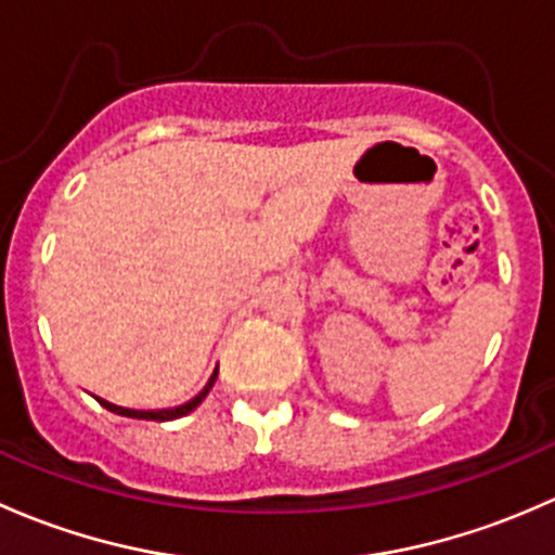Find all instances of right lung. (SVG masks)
<instances>
[{
    "mask_svg": "<svg viewBox=\"0 0 555 555\" xmlns=\"http://www.w3.org/2000/svg\"><path fill=\"white\" fill-rule=\"evenodd\" d=\"M215 382H217V371L211 373L209 384H206L204 389H201L198 395L193 397V400H188V402H184V405H177V408H164V411H133V408H120V405H112V402L102 400V397H96V400L102 402V405L106 408V411L117 413V416H128V418H150V422H171V418L188 416L190 411H195V408H198L201 402H204V397L209 395V389H211V386H215Z\"/></svg>",
    "mask_w": 555,
    "mask_h": 555,
    "instance_id": "right-lung-1",
    "label": "right lung"
}]
</instances>
